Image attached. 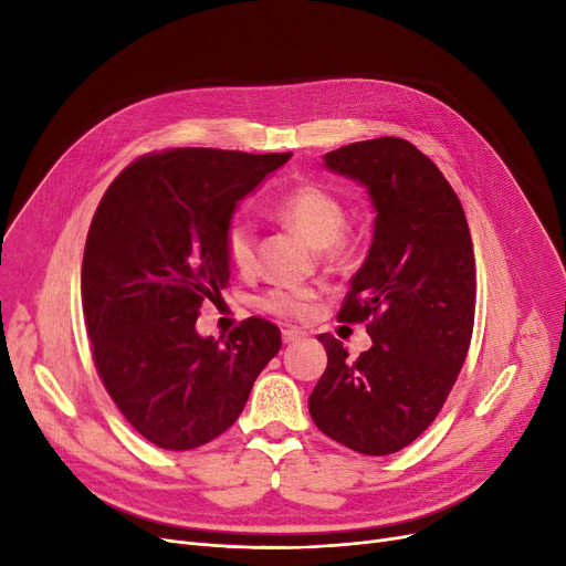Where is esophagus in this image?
<instances>
[{"instance_id": "obj_1", "label": "esophagus", "mask_w": 566, "mask_h": 566, "mask_svg": "<svg viewBox=\"0 0 566 566\" xmlns=\"http://www.w3.org/2000/svg\"><path fill=\"white\" fill-rule=\"evenodd\" d=\"M282 339H284V344H295V342L305 339V333L303 331H295V328H289V331L282 333Z\"/></svg>"}]
</instances>
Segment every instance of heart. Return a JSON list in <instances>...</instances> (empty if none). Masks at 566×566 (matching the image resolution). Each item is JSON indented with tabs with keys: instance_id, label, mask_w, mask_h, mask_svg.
I'll return each instance as SVG.
<instances>
[{
	"instance_id": "obj_1",
	"label": "heart",
	"mask_w": 566,
	"mask_h": 566,
	"mask_svg": "<svg viewBox=\"0 0 566 566\" xmlns=\"http://www.w3.org/2000/svg\"><path fill=\"white\" fill-rule=\"evenodd\" d=\"M275 213L305 233L316 248L335 243L344 224L346 208L337 195L314 184L295 186L277 203ZM224 254L238 271H252L256 261V233L248 220L235 218L224 229ZM316 293L312 289H273L261 298V307L282 318H307Z\"/></svg>"
}]
</instances>
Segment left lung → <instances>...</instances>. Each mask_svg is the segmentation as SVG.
Here are the masks:
<instances>
[{
    "label": "left lung",
    "instance_id": "1",
    "mask_svg": "<svg viewBox=\"0 0 566 566\" xmlns=\"http://www.w3.org/2000/svg\"><path fill=\"white\" fill-rule=\"evenodd\" d=\"M325 167L367 188L374 241L339 310L365 323L360 358L333 335L310 415L333 440L369 457L403 450L440 412L463 367L474 323V254L463 206L410 142L378 137L325 154Z\"/></svg>",
    "mask_w": 566,
    "mask_h": 566
}]
</instances>
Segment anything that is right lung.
I'll list each match as a JSON object with an SVG mask.
<instances>
[{"label": "right lung", "instance_id": "1", "mask_svg": "<svg viewBox=\"0 0 566 566\" xmlns=\"http://www.w3.org/2000/svg\"><path fill=\"white\" fill-rule=\"evenodd\" d=\"M291 154L167 148L118 174L86 233L82 312L107 395L133 429L184 452L224 433L282 335L245 318L201 337L199 307L229 282L224 229L235 203Z\"/></svg>", "mask_w": 566, "mask_h": 566}]
</instances>
